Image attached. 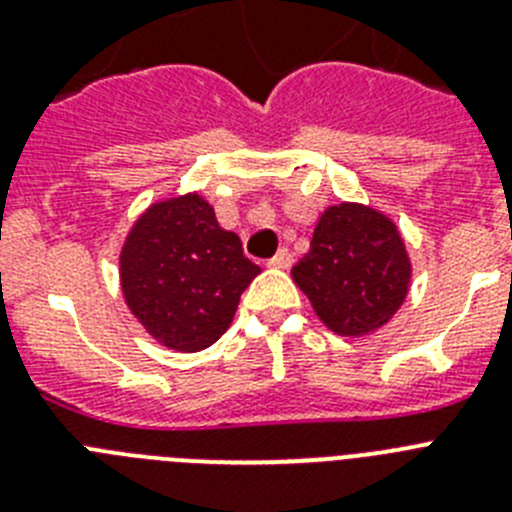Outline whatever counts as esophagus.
<instances>
[{
  "label": "esophagus",
  "mask_w": 512,
  "mask_h": 512,
  "mask_svg": "<svg viewBox=\"0 0 512 512\" xmlns=\"http://www.w3.org/2000/svg\"><path fill=\"white\" fill-rule=\"evenodd\" d=\"M292 261H295L292 251H289V248H282V251L274 256V259H269V266H274V269H289V266H292Z\"/></svg>",
  "instance_id": "34e87169"
}]
</instances>
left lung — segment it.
Masks as SVG:
<instances>
[{"label":"left lung","mask_w":512,"mask_h":512,"mask_svg":"<svg viewBox=\"0 0 512 512\" xmlns=\"http://www.w3.org/2000/svg\"><path fill=\"white\" fill-rule=\"evenodd\" d=\"M292 277L333 333L364 336L400 310L410 261L392 220L343 202L323 212Z\"/></svg>","instance_id":"left-lung-1"}]
</instances>
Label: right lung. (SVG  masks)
Instances as JSON below:
<instances>
[{
	"mask_svg": "<svg viewBox=\"0 0 512 512\" xmlns=\"http://www.w3.org/2000/svg\"><path fill=\"white\" fill-rule=\"evenodd\" d=\"M259 271L200 194L153 205L120 253L125 302L158 343L176 351H202L223 336Z\"/></svg>",
	"mask_w": 512,
	"mask_h": 512,
	"instance_id": "right-lung-1",
	"label": "right lung"
}]
</instances>
